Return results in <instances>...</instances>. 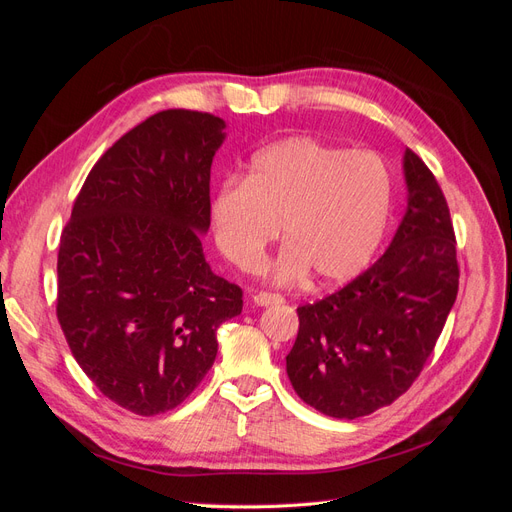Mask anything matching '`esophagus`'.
<instances>
[{
  "mask_svg": "<svg viewBox=\"0 0 512 512\" xmlns=\"http://www.w3.org/2000/svg\"><path fill=\"white\" fill-rule=\"evenodd\" d=\"M254 303L260 307H269V305H280L284 303L282 294H275V292H258L254 294Z\"/></svg>",
  "mask_w": 512,
  "mask_h": 512,
  "instance_id": "34e87169",
  "label": "esophagus"
}]
</instances>
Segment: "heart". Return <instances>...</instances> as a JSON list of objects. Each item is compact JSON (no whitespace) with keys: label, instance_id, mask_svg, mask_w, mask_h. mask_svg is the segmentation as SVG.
I'll use <instances>...</instances> for the list:
<instances>
[{"label":"heart","instance_id":"b5f03b06","mask_svg":"<svg viewBox=\"0 0 512 512\" xmlns=\"http://www.w3.org/2000/svg\"><path fill=\"white\" fill-rule=\"evenodd\" d=\"M393 215V177L384 160L292 136L252 158L245 181H226L211 203L213 235L243 271H258L267 245L288 241L275 262L280 282L316 271L324 284L363 273Z\"/></svg>","mask_w":512,"mask_h":512}]
</instances>
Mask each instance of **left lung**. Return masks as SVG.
I'll return each instance as SVG.
<instances>
[{
  "mask_svg": "<svg viewBox=\"0 0 512 512\" xmlns=\"http://www.w3.org/2000/svg\"><path fill=\"white\" fill-rule=\"evenodd\" d=\"M408 207L374 265L303 305L286 356L292 389L333 418L391 406L423 371L457 299L459 265L446 198L425 162L404 153Z\"/></svg>",
  "mask_w": 512,
  "mask_h": 512,
  "instance_id": "left-lung-1",
  "label": "left lung"
}]
</instances>
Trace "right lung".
<instances>
[{"mask_svg":"<svg viewBox=\"0 0 512 512\" xmlns=\"http://www.w3.org/2000/svg\"><path fill=\"white\" fill-rule=\"evenodd\" d=\"M224 128L185 108L138 123L89 170L61 232V331L100 393L134 414L177 408L211 369L220 324L243 309L200 243Z\"/></svg>","mask_w":512,"mask_h":512,"instance_id":"obj_1","label":"right lung"}]
</instances>
